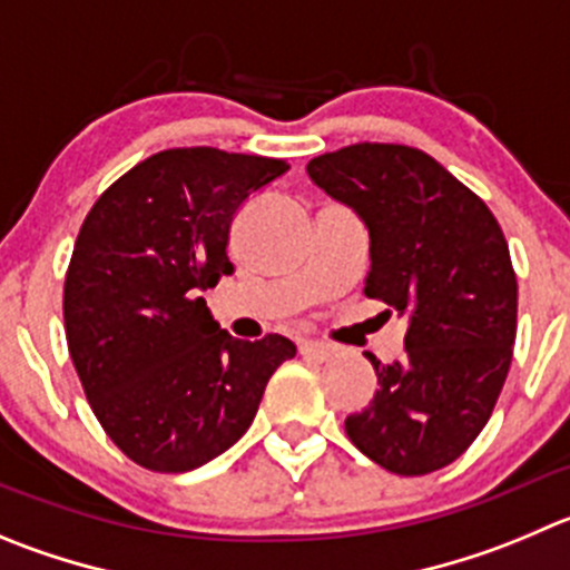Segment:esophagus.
Returning <instances> with one entry per match:
<instances>
[{"mask_svg":"<svg viewBox=\"0 0 570 570\" xmlns=\"http://www.w3.org/2000/svg\"><path fill=\"white\" fill-rule=\"evenodd\" d=\"M297 348H301V354H303V357L317 360V363H323V360H328V357H332V345H326V343H317V340H303V343L297 345Z\"/></svg>","mask_w":570,"mask_h":570,"instance_id":"1","label":"esophagus"}]
</instances>
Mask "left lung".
Segmentation results:
<instances>
[{
	"label": "left lung",
	"mask_w": 570,
	"mask_h": 570,
	"mask_svg": "<svg viewBox=\"0 0 570 570\" xmlns=\"http://www.w3.org/2000/svg\"><path fill=\"white\" fill-rule=\"evenodd\" d=\"M368 227L365 295L407 321L405 357L376 371L371 405L345 419L360 453L396 475L453 464L494 411L512 365L518 278L483 199L430 154L357 142L306 165Z\"/></svg>",
	"instance_id": "obj_1"
}]
</instances>
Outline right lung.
<instances>
[{"mask_svg":"<svg viewBox=\"0 0 570 570\" xmlns=\"http://www.w3.org/2000/svg\"><path fill=\"white\" fill-rule=\"evenodd\" d=\"M286 171L273 157L168 148L83 219L63 281L69 357L100 428L146 470L190 472L225 453L295 357L281 334L230 337L199 297L233 275L238 207Z\"/></svg>","mask_w":570,"mask_h":570,"instance_id":"add662e5","label":"right lung"}]
</instances>
